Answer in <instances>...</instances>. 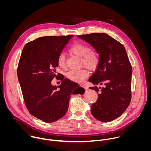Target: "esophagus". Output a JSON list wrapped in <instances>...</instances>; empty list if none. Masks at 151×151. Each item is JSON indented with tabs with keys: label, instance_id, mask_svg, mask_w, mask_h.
<instances>
[{
	"label": "esophagus",
	"instance_id": "obj_1",
	"mask_svg": "<svg viewBox=\"0 0 151 151\" xmlns=\"http://www.w3.org/2000/svg\"><path fill=\"white\" fill-rule=\"evenodd\" d=\"M80 85L81 86V87H82L83 88H84L85 89H88V87H86V86H85V85Z\"/></svg>",
	"mask_w": 151,
	"mask_h": 151
}]
</instances>
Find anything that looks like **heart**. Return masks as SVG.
Returning a JSON list of instances; mask_svg holds the SVG:
<instances>
[{"label": "heart", "mask_w": 151, "mask_h": 151, "mask_svg": "<svg viewBox=\"0 0 151 151\" xmlns=\"http://www.w3.org/2000/svg\"><path fill=\"white\" fill-rule=\"evenodd\" d=\"M69 51L81 57V66H85L90 70L97 68L99 63V56L97 52L90 48L85 44L81 42H76L69 48ZM58 66L62 69H65L67 67L66 56L64 53H60L57 58ZM88 75L87 69L82 68L79 70H72L67 73L66 76L70 81L74 82H82Z\"/></svg>", "instance_id": "obj_1"}]
</instances>
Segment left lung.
<instances>
[{"instance_id":"left-lung-1","label":"left lung","mask_w":151,"mask_h":151,"mask_svg":"<svg viewBox=\"0 0 151 151\" xmlns=\"http://www.w3.org/2000/svg\"><path fill=\"white\" fill-rule=\"evenodd\" d=\"M78 36L89 43L100 55L97 68L88 81L104 87H90L99 93L97 101L91 105V114L100 121H112L124 112L132 99V66L125 49L106 33Z\"/></svg>"}]
</instances>
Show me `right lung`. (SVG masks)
<instances>
[{
    "instance_id": "add662e5",
    "label": "right lung",
    "mask_w": 151,
    "mask_h": 151,
    "mask_svg": "<svg viewBox=\"0 0 151 151\" xmlns=\"http://www.w3.org/2000/svg\"><path fill=\"white\" fill-rule=\"evenodd\" d=\"M72 36L37 38L26 44L19 60L17 75L25 105L31 115L45 122L64 116L71 95L85 91L79 85L76 88V83L55 72L58 56ZM54 77L62 81L59 89L51 84Z\"/></svg>"
}]
</instances>
